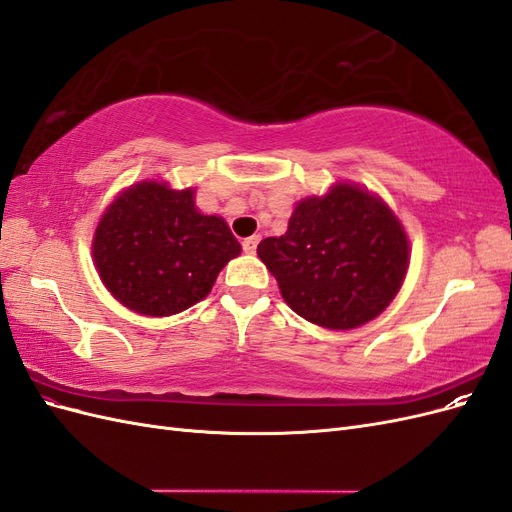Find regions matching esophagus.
Instances as JSON below:
<instances>
[{
    "instance_id": "1",
    "label": "esophagus",
    "mask_w": 512,
    "mask_h": 512,
    "mask_svg": "<svg viewBox=\"0 0 512 512\" xmlns=\"http://www.w3.org/2000/svg\"><path fill=\"white\" fill-rule=\"evenodd\" d=\"M258 243H260V237H258V235L243 239V252H245V254H254V252H256V247H258Z\"/></svg>"
}]
</instances>
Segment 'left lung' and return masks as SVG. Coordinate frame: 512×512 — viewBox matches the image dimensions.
I'll list each match as a JSON object with an SVG mask.
<instances>
[{
	"mask_svg": "<svg viewBox=\"0 0 512 512\" xmlns=\"http://www.w3.org/2000/svg\"><path fill=\"white\" fill-rule=\"evenodd\" d=\"M292 312L324 329L348 331L380 316L410 262L406 230L382 198L354 183L294 207L282 237L258 243Z\"/></svg>",
	"mask_w": 512,
	"mask_h": 512,
	"instance_id": "left-lung-1",
	"label": "left lung"
}]
</instances>
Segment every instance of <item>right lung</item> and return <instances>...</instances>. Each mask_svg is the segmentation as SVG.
<instances>
[{"label":"right lung","mask_w":512,"mask_h":512,"mask_svg":"<svg viewBox=\"0 0 512 512\" xmlns=\"http://www.w3.org/2000/svg\"><path fill=\"white\" fill-rule=\"evenodd\" d=\"M91 254L121 305L160 318L203 301L241 245L222 218L196 209L192 188L141 181L104 211Z\"/></svg>","instance_id":"obj_1"}]
</instances>
